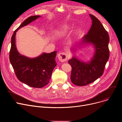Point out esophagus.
I'll return each mask as SVG.
<instances>
[{"label": "esophagus", "instance_id": "esophagus-1", "mask_svg": "<svg viewBox=\"0 0 122 122\" xmlns=\"http://www.w3.org/2000/svg\"><path fill=\"white\" fill-rule=\"evenodd\" d=\"M59 60L61 62H65L67 59V55L65 52L59 53L57 55Z\"/></svg>", "mask_w": 122, "mask_h": 122}]
</instances>
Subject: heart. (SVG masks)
Instances as JSON below:
<instances>
[{
  "label": "heart",
  "mask_w": 122,
  "mask_h": 122,
  "mask_svg": "<svg viewBox=\"0 0 122 122\" xmlns=\"http://www.w3.org/2000/svg\"><path fill=\"white\" fill-rule=\"evenodd\" d=\"M69 26L68 25H63L62 27L60 28L58 30H57L56 31V34L57 36H61V35H63L66 34L67 33L68 31L69 30Z\"/></svg>",
  "instance_id": "b5f03b06"
}]
</instances>
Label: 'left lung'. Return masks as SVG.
<instances>
[{"label": "left lung", "mask_w": 122, "mask_h": 122, "mask_svg": "<svg viewBox=\"0 0 122 122\" xmlns=\"http://www.w3.org/2000/svg\"><path fill=\"white\" fill-rule=\"evenodd\" d=\"M89 16L92 19V25L87 34L82 38V42H91L94 45V57L88 63L80 61L75 57L68 61L72 67L71 81L78 86H86L98 79L103 74L109 58L108 32L97 17L92 14Z\"/></svg>", "instance_id": "left-lung-1"}]
</instances>
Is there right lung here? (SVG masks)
I'll list each match as a JSON object with an SVG mask.
<instances>
[{
    "label": "right lung",
    "instance_id": "1",
    "mask_svg": "<svg viewBox=\"0 0 122 122\" xmlns=\"http://www.w3.org/2000/svg\"><path fill=\"white\" fill-rule=\"evenodd\" d=\"M30 16L24 21L14 32L11 37L9 59L18 79L30 86L41 88L49 82L52 73L57 65L55 61L56 51L43 53L35 58H29L19 53L15 46L16 31L40 17Z\"/></svg>",
    "mask_w": 122,
    "mask_h": 122
}]
</instances>
